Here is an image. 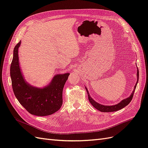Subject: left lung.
<instances>
[{
    "instance_id": "obj_1",
    "label": "left lung",
    "mask_w": 148,
    "mask_h": 148,
    "mask_svg": "<svg viewBox=\"0 0 148 148\" xmlns=\"http://www.w3.org/2000/svg\"><path fill=\"white\" fill-rule=\"evenodd\" d=\"M137 77H138L137 82H136V84L135 85V88H134L133 91L131 95V96H130L129 97L127 98V99L122 100V101H121L120 103H119V104H117L114 105V106H103V105L99 104V103H97L96 101H95L92 99L91 96H89V92L88 91L87 88H86V91H87L88 95V99H89V102H90V103L92 105V106L94 107H95V108L96 109H97L98 110H99L101 112H115V111H117L119 110L122 109L123 108V107H125V106H127L128 104H129V103L131 102V101L133 99L134 92H135L136 85H137V83L138 82V79H139V70H138V71H137Z\"/></svg>"
}]
</instances>
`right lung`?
<instances>
[{
	"label": "right lung",
	"instance_id": "1",
	"mask_svg": "<svg viewBox=\"0 0 148 148\" xmlns=\"http://www.w3.org/2000/svg\"><path fill=\"white\" fill-rule=\"evenodd\" d=\"M20 43L21 41L13 49L10 66V77L15 96L31 114L46 116L55 113L63 103L62 92L69 73L56 75L50 84L43 89L30 86L25 82L20 69L18 49Z\"/></svg>",
	"mask_w": 148,
	"mask_h": 148
}]
</instances>
